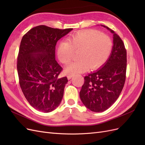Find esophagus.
I'll return each mask as SVG.
<instances>
[{
    "label": "esophagus",
    "mask_w": 145,
    "mask_h": 145,
    "mask_svg": "<svg viewBox=\"0 0 145 145\" xmlns=\"http://www.w3.org/2000/svg\"><path fill=\"white\" fill-rule=\"evenodd\" d=\"M73 76L72 75V74H69V75H68L67 76V78H68V80H69V79H71V78H72V77Z\"/></svg>",
    "instance_id": "34e87169"
}]
</instances>
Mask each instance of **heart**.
I'll use <instances>...</instances> for the list:
<instances>
[{"instance_id":"heart-1","label":"heart","mask_w":145,"mask_h":145,"mask_svg":"<svg viewBox=\"0 0 145 145\" xmlns=\"http://www.w3.org/2000/svg\"><path fill=\"white\" fill-rule=\"evenodd\" d=\"M111 39L107 35L94 29L78 31L70 36L67 42H61L57 55L60 62L67 65L71 62L74 52H78L80 60L65 68L67 74H78L88 68L96 69L103 65L111 54Z\"/></svg>"}]
</instances>
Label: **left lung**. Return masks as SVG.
Returning <instances> with one entry per match:
<instances>
[{
  "label": "left lung",
  "instance_id": "obj_1",
  "mask_svg": "<svg viewBox=\"0 0 145 145\" xmlns=\"http://www.w3.org/2000/svg\"><path fill=\"white\" fill-rule=\"evenodd\" d=\"M113 34V46L111 56L100 69L84 77L80 91L82 103L89 110L103 112L111 106L123 88L126 72V50L120 36Z\"/></svg>",
  "mask_w": 145,
  "mask_h": 145
}]
</instances>
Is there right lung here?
I'll list each match as a JSON object with an SVG mask.
<instances>
[{"instance_id": "1", "label": "right lung", "mask_w": 145, "mask_h": 145, "mask_svg": "<svg viewBox=\"0 0 145 145\" xmlns=\"http://www.w3.org/2000/svg\"><path fill=\"white\" fill-rule=\"evenodd\" d=\"M72 29L39 25L22 39L17 63L20 86L29 103L40 112L53 111L62 102L68 78L58 77L63 69L56 60V45Z\"/></svg>"}]
</instances>
